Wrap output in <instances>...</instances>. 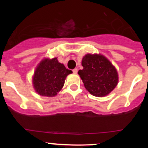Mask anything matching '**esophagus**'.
Instances as JSON below:
<instances>
[{
  "mask_svg": "<svg viewBox=\"0 0 148 148\" xmlns=\"http://www.w3.org/2000/svg\"><path fill=\"white\" fill-rule=\"evenodd\" d=\"M73 73H75V74H76V73H78V69H77V68H75V69H73Z\"/></svg>",
  "mask_w": 148,
  "mask_h": 148,
  "instance_id": "34e87169",
  "label": "esophagus"
}]
</instances>
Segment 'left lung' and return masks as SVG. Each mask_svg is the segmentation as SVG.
Instances as JSON below:
<instances>
[{"label": "left lung", "instance_id": "8db88e82", "mask_svg": "<svg viewBox=\"0 0 148 148\" xmlns=\"http://www.w3.org/2000/svg\"><path fill=\"white\" fill-rule=\"evenodd\" d=\"M83 70L78 72L85 88L98 97L107 95L118 84L116 68L101 55H86L82 59Z\"/></svg>", "mask_w": 148, "mask_h": 148}]
</instances>
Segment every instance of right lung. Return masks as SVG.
<instances>
[{"label": "right lung", "mask_w": 148, "mask_h": 148, "mask_svg": "<svg viewBox=\"0 0 148 148\" xmlns=\"http://www.w3.org/2000/svg\"><path fill=\"white\" fill-rule=\"evenodd\" d=\"M72 73V70L66 69L56 58L44 60L35 70L34 88L40 95L53 97L61 90L66 77Z\"/></svg>", "instance_id": "right-lung-1"}]
</instances>
